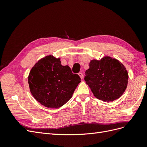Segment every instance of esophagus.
Returning <instances> with one entry per match:
<instances>
[{
	"mask_svg": "<svg viewBox=\"0 0 147 147\" xmlns=\"http://www.w3.org/2000/svg\"><path fill=\"white\" fill-rule=\"evenodd\" d=\"M78 75L80 77V78L82 79L83 78V73H82V72H79L78 73Z\"/></svg>",
	"mask_w": 147,
	"mask_h": 147,
	"instance_id": "34e87169",
	"label": "esophagus"
}]
</instances>
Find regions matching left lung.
<instances>
[{"label":"left lung","mask_w":147,"mask_h":147,"mask_svg":"<svg viewBox=\"0 0 147 147\" xmlns=\"http://www.w3.org/2000/svg\"><path fill=\"white\" fill-rule=\"evenodd\" d=\"M84 80L97 99L113 101L126 89L128 74L122 63L107 56L99 61H91Z\"/></svg>","instance_id":"1"}]
</instances>
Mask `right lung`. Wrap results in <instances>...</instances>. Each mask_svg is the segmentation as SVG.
<instances>
[{
	"label": "right lung",
	"mask_w": 147,
	"mask_h": 147,
	"mask_svg": "<svg viewBox=\"0 0 147 147\" xmlns=\"http://www.w3.org/2000/svg\"><path fill=\"white\" fill-rule=\"evenodd\" d=\"M80 82L78 75L73 74L68 65H62L60 59L51 55L39 60L28 77L32 96L48 108L57 109L64 105Z\"/></svg>",
	"instance_id": "obj_1"
}]
</instances>
